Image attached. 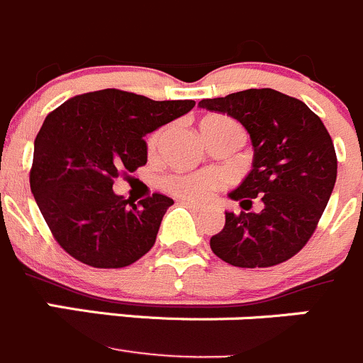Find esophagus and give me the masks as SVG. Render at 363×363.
<instances>
[{"label": "esophagus", "instance_id": "obj_1", "mask_svg": "<svg viewBox=\"0 0 363 363\" xmlns=\"http://www.w3.org/2000/svg\"><path fill=\"white\" fill-rule=\"evenodd\" d=\"M179 203H181V206H186V207H189V209H193V211H200V206H196L195 202H189V200H184V199H181V200H179Z\"/></svg>", "mask_w": 363, "mask_h": 363}]
</instances>
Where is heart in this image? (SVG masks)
I'll return each mask as SVG.
<instances>
[{"label":"heart","instance_id":"heart-1","mask_svg":"<svg viewBox=\"0 0 363 363\" xmlns=\"http://www.w3.org/2000/svg\"><path fill=\"white\" fill-rule=\"evenodd\" d=\"M200 131L202 133H225L234 131L241 133V128L235 124L232 118L225 117V115H209V117L202 118L200 122ZM161 133H154L149 138V150L154 152L160 145ZM164 186L170 193L175 196L184 200H191V202H206L214 191L221 186V179L218 175L209 174V172H200V174H184V175H172L164 181Z\"/></svg>","mask_w":363,"mask_h":363}]
</instances>
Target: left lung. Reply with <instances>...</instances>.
<instances>
[{
	"label": "left lung",
	"instance_id": "1",
	"mask_svg": "<svg viewBox=\"0 0 363 363\" xmlns=\"http://www.w3.org/2000/svg\"><path fill=\"white\" fill-rule=\"evenodd\" d=\"M199 106L241 122L253 145L252 172L228 193L245 211L225 213L211 250L235 267L286 262L312 238L335 186L330 133L303 101L273 88L202 99ZM253 198L263 203L260 213H249Z\"/></svg>",
	"mask_w": 363,
	"mask_h": 363
}]
</instances>
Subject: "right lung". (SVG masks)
Returning <instances> with one entry per match:
<instances>
[{"mask_svg":"<svg viewBox=\"0 0 363 363\" xmlns=\"http://www.w3.org/2000/svg\"><path fill=\"white\" fill-rule=\"evenodd\" d=\"M195 101H152L106 88L72 97L45 117L35 138L30 186L60 246L92 267H125L156 242L174 200L133 203L113 181L147 163L145 136L188 113Z\"/></svg>","mask_w":363,"mask_h":363,"instance_id":"right-lung-1","label":"right lung"}]
</instances>
